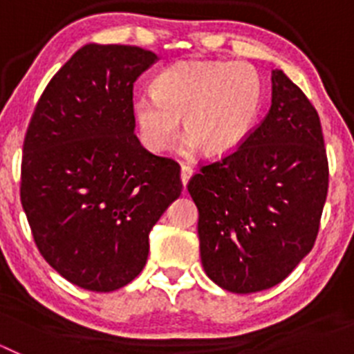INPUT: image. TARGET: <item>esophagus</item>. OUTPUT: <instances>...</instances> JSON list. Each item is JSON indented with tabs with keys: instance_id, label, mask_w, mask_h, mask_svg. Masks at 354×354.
Masks as SVG:
<instances>
[{
	"instance_id": "1",
	"label": "esophagus",
	"mask_w": 354,
	"mask_h": 354,
	"mask_svg": "<svg viewBox=\"0 0 354 354\" xmlns=\"http://www.w3.org/2000/svg\"><path fill=\"white\" fill-rule=\"evenodd\" d=\"M192 175H193L192 167H187V165H183V167H180V180H183L184 187H186L187 180L192 179Z\"/></svg>"
}]
</instances>
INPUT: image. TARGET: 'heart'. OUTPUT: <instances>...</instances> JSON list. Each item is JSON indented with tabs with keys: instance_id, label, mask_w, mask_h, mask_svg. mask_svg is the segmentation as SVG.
I'll use <instances>...</instances> for the list:
<instances>
[{
	"instance_id": "1",
	"label": "heart",
	"mask_w": 354,
	"mask_h": 354,
	"mask_svg": "<svg viewBox=\"0 0 354 354\" xmlns=\"http://www.w3.org/2000/svg\"><path fill=\"white\" fill-rule=\"evenodd\" d=\"M264 101V81L253 65L183 60L159 72L154 92L136 97L134 113L150 149L167 150L184 117V150L204 147L211 158H225L257 129Z\"/></svg>"
}]
</instances>
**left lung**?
Here are the masks:
<instances>
[{
	"instance_id": "8db88e82",
	"label": "left lung",
	"mask_w": 354,
	"mask_h": 354,
	"mask_svg": "<svg viewBox=\"0 0 354 354\" xmlns=\"http://www.w3.org/2000/svg\"><path fill=\"white\" fill-rule=\"evenodd\" d=\"M271 108L248 142L187 183L202 266L236 294L270 289L292 273L314 246L328 195L317 111L282 71L271 72Z\"/></svg>"
}]
</instances>
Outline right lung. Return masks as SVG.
Segmentation results:
<instances>
[{"instance_id":"obj_1","label":"right lung","mask_w":354,"mask_h":354,"mask_svg":"<svg viewBox=\"0 0 354 354\" xmlns=\"http://www.w3.org/2000/svg\"><path fill=\"white\" fill-rule=\"evenodd\" d=\"M156 60L136 46L86 44L31 115L21 204L40 255L81 289L109 292L138 277L149 232L183 192L179 162L134 134L133 84Z\"/></svg>"}]
</instances>
